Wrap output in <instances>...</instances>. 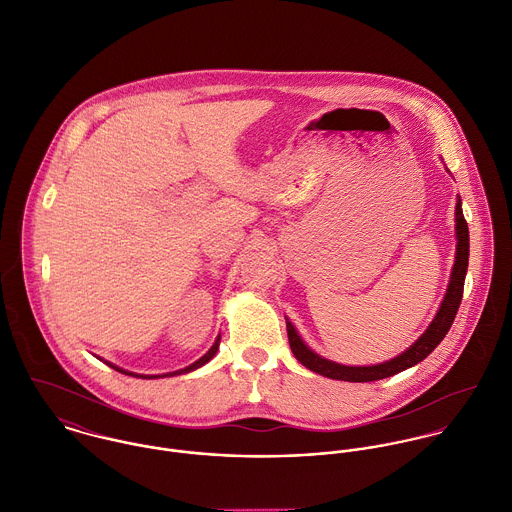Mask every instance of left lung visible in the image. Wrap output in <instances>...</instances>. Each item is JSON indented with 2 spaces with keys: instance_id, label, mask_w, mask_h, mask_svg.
Here are the masks:
<instances>
[{
  "instance_id": "obj_1",
  "label": "left lung",
  "mask_w": 512,
  "mask_h": 512,
  "mask_svg": "<svg viewBox=\"0 0 512 512\" xmlns=\"http://www.w3.org/2000/svg\"><path fill=\"white\" fill-rule=\"evenodd\" d=\"M455 221H457V255H455V265H453V273H451V281H449L445 299L437 310V316L429 324V328L417 338V342L413 346H409L404 354H400L394 360H388L384 364H376V366L334 364V362L324 360L318 354H314L301 340L295 326L287 320L289 344H291L295 358L303 366H307L308 370H312L320 376H326L332 380H344V382L382 380V378L394 376L398 372H404L406 368H411V366L419 364L423 358H427L437 348V344L445 338V334L449 332V328L455 320V314L461 305V299H463V285H465L467 263H469V227H467V221H465V215L461 209V200H457V205H455Z\"/></svg>"
}]
</instances>
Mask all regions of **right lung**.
Here are the masks:
<instances>
[{
  "label": "right lung",
  "instance_id": "right-lung-1",
  "mask_svg": "<svg viewBox=\"0 0 512 512\" xmlns=\"http://www.w3.org/2000/svg\"><path fill=\"white\" fill-rule=\"evenodd\" d=\"M219 340H221V336H217V340L213 342V346L207 350V354H204L198 362H194L192 366H188V368H184V370H180V372H174V374H186V372H192V370H196V368H200V366H204L205 362H209L213 356H215V352H217V348H219ZM110 368H114V370H118V372H122V374H128V376H134L132 372H124V370H120V368H116V366H112L110 364ZM174 374H170V376H174ZM164 376H168V374H164ZM140 378H158V376H140Z\"/></svg>",
  "mask_w": 512,
  "mask_h": 512
}]
</instances>
